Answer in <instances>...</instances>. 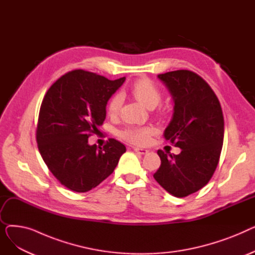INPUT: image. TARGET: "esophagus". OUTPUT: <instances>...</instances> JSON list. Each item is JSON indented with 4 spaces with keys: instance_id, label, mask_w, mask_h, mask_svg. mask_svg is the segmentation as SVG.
I'll return each instance as SVG.
<instances>
[{
    "instance_id": "34e87169",
    "label": "esophagus",
    "mask_w": 255,
    "mask_h": 255,
    "mask_svg": "<svg viewBox=\"0 0 255 255\" xmlns=\"http://www.w3.org/2000/svg\"><path fill=\"white\" fill-rule=\"evenodd\" d=\"M133 150H134V152H136L137 154H140V155H145V154H148V150H145V149H140V148H133Z\"/></svg>"
}]
</instances>
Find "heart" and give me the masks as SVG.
<instances>
[{
    "label": "heart",
    "instance_id": "obj_1",
    "mask_svg": "<svg viewBox=\"0 0 255 255\" xmlns=\"http://www.w3.org/2000/svg\"><path fill=\"white\" fill-rule=\"evenodd\" d=\"M132 95L141 103L144 107L149 110H153L161 101V92L149 79H139L133 84L131 88ZM123 104L122 94H116V95L110 100L107 110L111 115H116L121 110ZM154 132L152 127H138V126H128L124 130L121 131V136L126 140L143 145L150 140V136Z\"/></svg>",
    "mask_w": 255,
    "mask_h": 255
}]
</instances>
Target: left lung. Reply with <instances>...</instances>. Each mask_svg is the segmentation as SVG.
Wrapping results in <instances>:
<instances>
[{"label":"left lung","instance_id":"obj_1","mask_svg":"<svg viewBox=\"0 0 255 255\" xmlns=\"http://www.w3.org/2000/svg\"><path fill=\"white\" fill-rule=\"evenodd\" d=\"M168 90L173 114L163 136L182 150L158 151L161 165L154 179L176 197L190 195L208 184L222 150L224 120L219 100L205 80L189 70L157 76Z\"/></svg>","mask_w":255,"mask_h":255}]
</instances>
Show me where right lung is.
<instances>
[{"label":"right lung","mask_w":255,"mask_h":255,"mask_svg":"<svg viewBox=\"0 0 255 255\" xmlns=\"http://www.w3.org/2000/svg\"><path fill=\"white\" fill-rule=\"evenodd\" d=\"M73 70L53 84L40 107L36 138L43 161L57 180L75 192L95 188L115 170L126 146L111 138L89 144L106 117L107 101L125 82Z\"/></svg>","instance_id":"right-lung-1"}]
</instances>
